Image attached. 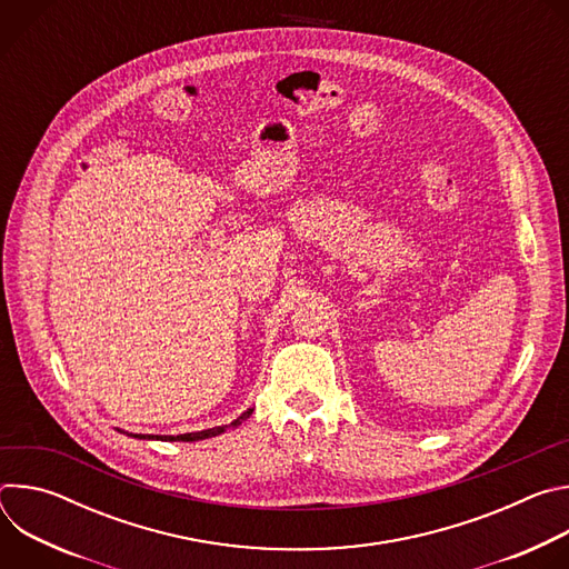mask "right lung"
Returning <instances> with one entry per match:
<instances>
[{
  "label": "right lung",
  "mask_w": 569,
  "mask_h": 569,
  "mask_svg": "<svg viewBox=\"0 0 569 569\" xmlns=\"http://www.w3.org/2000/svg\"><path fill=\"white\" fill-rule=\"evenodd\" d=\"M254 408H250L248 412H242L236 421H231L229 426H218V428H209V430H200V432H187V435H178V437H169V435H132L137 439H161V441H202V439H209V437H218L222 435L224 430H231V428H238L242 421H248L252 417Z\"/></svg>",
  "instance_id": "1"
}]
</instances>
